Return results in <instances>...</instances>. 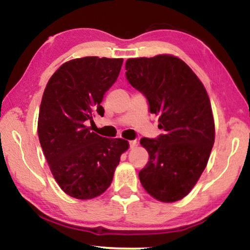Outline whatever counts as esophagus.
<instances>
[{
    "label": "esophagus",
    "mask_w": 250,
    "mask_h": 250,
    "mask_svg": "<svg viewBox=\"0 0 250 250\" xmlns=\"http://www.w3.org/2000/svg\"><path fill=\"white\" fill-rule=\"evenodd\" d=\"M136 146H137V142H136V140H131V142H129V148H130V149L135 148Z\"/></svg>",
    "instance_id": "esophagus-1"
}]
</instances>
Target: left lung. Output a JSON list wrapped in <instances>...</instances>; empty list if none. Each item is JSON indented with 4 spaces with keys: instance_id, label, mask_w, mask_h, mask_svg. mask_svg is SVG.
I'll return each instance as SVG.
<instances>
[{
    "instance_id": "obj_1",
    "label": "left lung",
    "mask_w": 250,
    "mask_h": 250,
    "mask_svg": "<svg viewBox=\"0 0 250 250\" xmlns=\"http://www.w3.org/2000/svg\"><path fill=\"white\" fill-rule=\"evenodd\" d=\"M125 77L159 115L163 135L142 138L149 155L139 172L143 187L154 198L173 203L187 196L209 159L215 139L210 102L194 71L177 56L128 59Z\"/></svg>"
}]
</instances>
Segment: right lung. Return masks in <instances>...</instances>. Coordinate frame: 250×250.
<instances>
[{
    "instance_id": "obj_1",
    "label": "right lung",
    "mask_w": 250,
    "mask_h": 250,
    "mask_svg": "<svg viewBox=\"0 0 250 250\" xmlns=\"http://www.w3.org/2000/svg\"><path fill=\"white\" fill-rule=\"evenodd\" d=\"M124 59L86 56L60 66L48 80L38 115V138L60 188L77 199H91L110 187L125 139L90 131L101 103L118 79Z\"/></svg>"
}]
</instances>
